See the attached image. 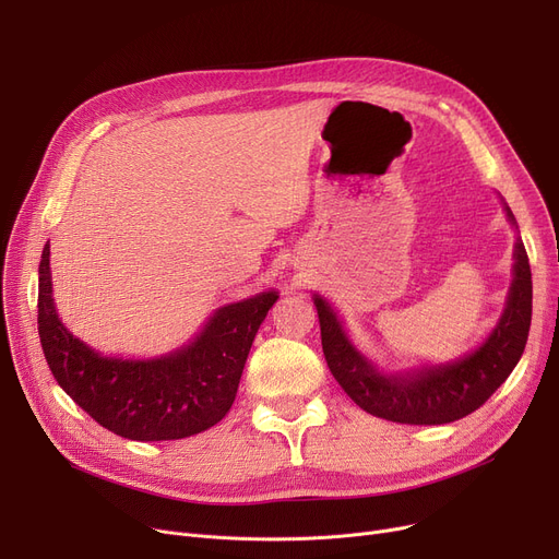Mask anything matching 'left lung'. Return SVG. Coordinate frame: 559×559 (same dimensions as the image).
Returning <instances> with one entry per match:
<instances>
[{"mask_svg":"<svg viewBox=\"0 0 559 559\" xmlns=\"http://www.w3.org/2000/svg\"><path fill=\"white\" fill-rule=\"evenodd\" d=\"M506 213L516 226L508 205ZM314 306L329 369L365 413L396 424L439 426L472 415L506 383L521 360L533 319V274L525 247L516 238L508 304L489 337L453 362L405 373H380L350 344L331 304L314 295Z\"/></svg>","mask_w":559,"mask_h":559,"instance_id":"1","label":"left lung"}]
</instances>
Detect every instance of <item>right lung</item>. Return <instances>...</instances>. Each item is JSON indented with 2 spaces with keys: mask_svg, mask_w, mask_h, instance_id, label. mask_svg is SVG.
<instances>
[{
  "mask_svg": "<svg viewBox=\"0 0 559 559\" xmlns=\"http://www.w3.org/2000/svg\"><path fill=\"white\" fill-rule=\"evenodd\" d=\"M278 292L228 304L183 348L154 360L99 356L74 337L51 299L49 245L38 267V335L45 360L66 394L110 432L165 442L209 430L226 417L253 337Z\"/></svg>",
  "mask_w": 559,
  "mask_h": 559,
  "instance_id": "obj_1",
  "label": "right lung"
}]
</instances>
